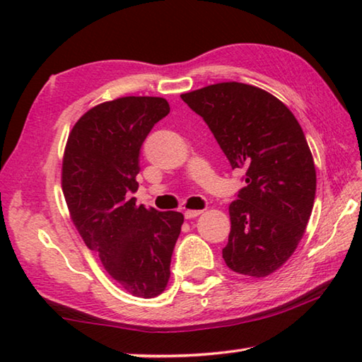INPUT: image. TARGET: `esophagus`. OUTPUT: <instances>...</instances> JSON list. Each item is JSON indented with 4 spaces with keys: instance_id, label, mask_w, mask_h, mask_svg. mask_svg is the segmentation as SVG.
Instances as JSON below:
<instances>
[{
    "instance_id": "esophagus-1",
    "label": "esophagus",
    "mask_w": 362,
    "mask_h": 362,
    "mask_svg": "<svg viewBox=\"0 0 362 362\" xmlns=\"http://www.w3.org/2000/svg\"><path fill=\"white\" fill-rule=\"evenodd\" d=\"M201 212L203 211H194V209H187L185 211V218H194V217H198V216H201Z\"/></svg>"
}]
</instances>
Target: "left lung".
Wrapping results in <instances>:
<instances>
[{
	"label": "left lung",
	"mask_w": 362,
	"mask_h": 362,
	"mask_svg": "<svg viewBox=\"0 0 362 362\" xmlns=\"http://www.w3.org/2000/svg\"><path fill=\"white\" fill-rule=\"evenodd\" d=\"M209 126L231 169L247 185L228 207L222 255L235 273L265 278L297 249L316 194V169L298 121L283 102L244 83H217L182 94Z\"/></svg>",
	"instance_id": "1"
}]
</instances>
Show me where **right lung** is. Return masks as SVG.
I'll use <instances>...</instances> for the list:
<instances>
[{
    "mask_svg": "<svg viewBox=\"0 0 362 362\" xmlns=\"http://www.w3.org/2000/svg\"><path fill=\"white\" fill-rule=\"evenodd\" d=\"M170 112L163 97H119L76 121L66 140L62 189L73 225L103 268L131 296L153 298L170 278L180 212L137 206L140 146Z\"/></svg>",
    "mask_w": 362,
    "mask_h": 362,
    "instance_id": "right-lung-1",
    "label": "right lung"
}]
</instances>
